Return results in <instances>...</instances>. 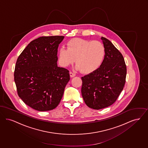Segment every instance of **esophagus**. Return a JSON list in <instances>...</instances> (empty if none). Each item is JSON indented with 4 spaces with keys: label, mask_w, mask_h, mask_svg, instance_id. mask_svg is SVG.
Listing matches in <instances>:
<instances>
[{
    "label": "esophagus",
    "mask_w": 148,
    "mask_h": 148,
    "mask_svg": "<svg viewBox=\"0 0 148 148\" xmlns=\"http://www.w3.org/2000/svg\"><path fill=\"white\" fill-rule=\"evenodd\" d=\"M70 77H75L76 76V75L75 73H73V72H70Z\"/></svg>",
    "instance_id": "34e87169"
}]
</instances>
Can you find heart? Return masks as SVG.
Wrapping results in <instances>:
<instances>
[{
  "label": "heart",
  "instance_id": "obj_1",
  "mask_svg": "<svg viewBox=\"0 0 148 148\" xmlns=\"http://www.w3.org/2000/svg\"><path fill=\"white\" fill-rule=\"evenodd\" d=\"M66 48H60L58 52V63L67 67L75 62L76 69L82 73L89 74L100 66L105 55V47L99 41L75 38L68 41Z\"/></svg>",
  "mask_w": 148,
  "mask_h": 148
}]
</instances>
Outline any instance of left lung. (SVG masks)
Returning <instances> with one entry per match:
<instances>
[{
  "label": "left lung",
  "mask_w": 148,
  "mask_h": 148,
  "mask_svg": "<svg viewBox=\"0 0 148 148\" xmlns=\"http://www.w3.org/2000/svg\"><path fill=\"white\" fill-rule=\"evenodd\" d=\"M105 55L96 71L81 77L82 96L86 105L101 109L114 103L125 83L127 67L122 54L113 44L102 37Z\"/></svg>",
  "instance_id": "8db88e82"
}]
</instances>
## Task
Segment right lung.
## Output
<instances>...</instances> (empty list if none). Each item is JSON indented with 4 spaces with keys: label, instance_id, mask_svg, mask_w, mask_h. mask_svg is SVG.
<instances>
[{
    "label": "right lung",
    "instance_id": "right-lung-1",
    "mask_svg": "<svg viewBox=\"0 0 148 148\" xmlns=\"http://www.w3.org/2000/svg\"><path fill=\"white\" fill-rule=\"evenodd\" d=\"M64 36H42L31 41L18 58L14 81L18 96L38 111L55 108L69 81V71L58 67V49Z\"/></svg>",
    "mask_w": 148,
    "mask_h": 148
}]
</instances>
